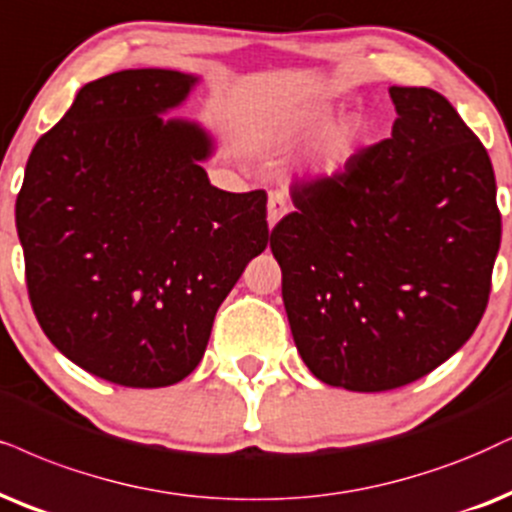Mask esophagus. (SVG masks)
Returning <instances> with one entry per match:
<instances>
[{
    "label": "esophagus",
    "instance_id": "obj_1",
    "mask_svg": "<svg viewBox=\"0 0 512 512\" xmlns=\"http://www.w3.org/2000/svg\"><path fill=\"white\" fill-rule=\"evenodd\" d=\"M288 212V198L283 191H271L269 193V203H267V222L269 229H274L278 219Z\"/></svg>",
    "mask_w": 512,
    "mask_h": 512
}]
</instances>
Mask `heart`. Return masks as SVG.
Here are the masks:
<instances>
[{"label":"heart","mask_w":512,"mask_h":512,"mask_svg":"<svg viewBox=\"0 0 512 512\" xmlns=\"http://www.w3.org/2000/svg\"><path fill=\"white\" fill-rule=\"evenodd\" d=\"M331 118V108L328 106H314L304 108V111L295 113L288 122V134L290 137H302V134L314 132L316 127H321L323 122ZM366 134V122L361 115H347L333 122L331 127L323 132V137L316 146L312 155V167L316 174H338L345 170V165L354 158V153L359 151L361 141Z\"/></svg>","instance_id":"1"}]
</instances>
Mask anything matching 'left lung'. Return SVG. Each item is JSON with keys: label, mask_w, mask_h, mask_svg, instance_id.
<instances>
[{"label": "left lung", "mask_w": 512, "mask_h": 512, "mask_svg": "<svg viewBox=\"0 0 512 512\" xmlns=\"http://www.w3.org/2000/svg\"><path fill=\"white\" fill-rule=\"evenodd\" d=\"M392 137L293 186L271 231L297 352L321 383L409 385L461 349L489 302L501 212L487 148L442 94L390 87Z\"/></svg>", "instance_id": "1"}]
</instances>
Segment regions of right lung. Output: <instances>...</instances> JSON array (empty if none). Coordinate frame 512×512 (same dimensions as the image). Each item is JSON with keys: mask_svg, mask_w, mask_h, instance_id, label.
I'll return each instance as SVG.
<instances>
[{"mask_svg": "<svg viewBox=\"0 0 512 512\" xmlns=\"http://www.w3.org/2000/svg\"><path fill=\"white\" fill-rule=\"evenodd\" d=\"M198 77L120 70L77 92L32 148L16 229L32 312L58 352L125 387L179 383L267 248V193H229L198 122L163 120Z\"/></svg>", "mask_w": 512, "mask_h": 512, "instance_id": "1", "label": "right lung"}]
</instances>
